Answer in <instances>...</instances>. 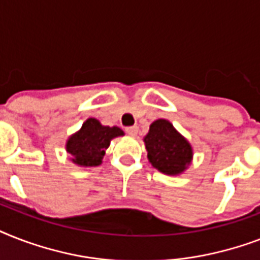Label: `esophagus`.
I'll return each mask as SVG.
<instances>
[{"instance_id": "1", "label": "esophagus", "mask_w": 260, "mask_h": 260, "mask_svg": "<svg viewBox=\"0 0 260 260\" xmlns=\"http://www.w3.org/2000/svg\"><path fill=\"white\" fill-rule=\"evenodd\" d=\"M126 134L131 135V136H136L139 132V126L138 125H132V126H128V128H125Z\"/></svg>"}]
</instances>
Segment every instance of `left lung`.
<instances>
[{"label": "left lung", "instance_id": "left-lung-1", "mask_svg": "<svg viewBox=\"0 0 260 260\" xmlns=\"http://www.w3.org/2000/svg\"><path fill=\"white\" fill-rule=\"evenodd\" d=\"M144 143L151 165L160 173L177 175L191 162L193 151L189 142L167 120L152 122Z\"/></svg>", "mask_w": 260, "mask_h": 260}]
</instances>
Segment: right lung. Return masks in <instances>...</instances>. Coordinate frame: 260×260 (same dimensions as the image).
Wrapping results in <instances>:
<instances>
[{"mask_svg": "<svg viewBox=\"0 0 260 260\" xmlns=\"http://www.w3.org/2000/svg\"><path fill=\"white\" fill-rule=\"evenodd\" d=\"M122 135L124 132L118 126H104L95 118H87L82 128L67 140L66 150L75 165L98 166L110 140Z\"/></svg>", "mask_w": 260, "mask_h": 260, "instance_id": "right-lung-1", "label": "right lung"}]
</instances>
